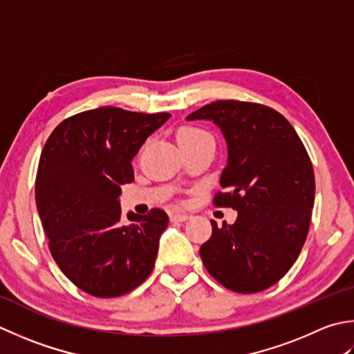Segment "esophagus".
<instances>
[{
    "label": "esophagus",
    "mask_w": 354,
    "mask_h": 354,
    "mask_svg": "<svg viewBox=\"0 0 354 354\" xmlns=\"http://www.w3.org/2000/svg\"><path fill=\"white\" fill-rule=\"evenodd\" d=\"M190 219V214L189 213H184V212H175L170 214V221L173 223H184V221Z\"/></svg>",
    "instance_id": "34e87169"
}]
</instances>
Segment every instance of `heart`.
I'll return each mask as SVG.
<instances>
[{"instance_id":"heart-1","label":"heart","mask_w":354,"mask_h":354,"mask_svg":"<svg viewBox=\"0 0 354 354\" xmlns=\"http://www.w3.org/2000/svg\"><path fill=\"white\" fill-rule=\"evenodd\" d=\"M204 140H212V136L205 130L193 126H185L178 130V142H198Z\"/></svg>"}]
</instances>
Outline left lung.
<instances>
[{"instance_id":"8db88e82","label":"left lung","mask_w":354,"mask_h":354,"mask_svg":"<svg viewBox=\"0 0 354 354\" xmlns=\"http://www.w3.org/2000/svg\"><path fill=\"white\" fill-rule=\"evenodd\" d=\"M213 121L228 159L213 204L238 210L234 224L210 221L201 259L221 286L258 293L286 274L307 239L315 204V173L306 147L274 109L236 100L214 101L187 116Z\"/></svg>"}]
</instances>
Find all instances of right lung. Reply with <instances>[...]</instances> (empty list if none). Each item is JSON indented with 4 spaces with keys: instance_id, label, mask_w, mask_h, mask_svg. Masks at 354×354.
Listing matches in <instances>:
<instances>
[{
    "instance_id": "obj_1",
    "label": "right lung",
    "mask_w": 354,
    "mask_h": 354,
    "mask_svg": "<svg viewBox=\"0 0 354 354\" xmlns=\"http://www.w3.org/2000/svg\"><path fill=\"white\" fill-rule=\"evenodd\" d=\"M170 113L100 107L62 121L39 158L35 201L61 272L96 297L122 296L149 278L167 213H129L121 185L135 179L131 159Z\"/></svg>"
}]
</instances>
